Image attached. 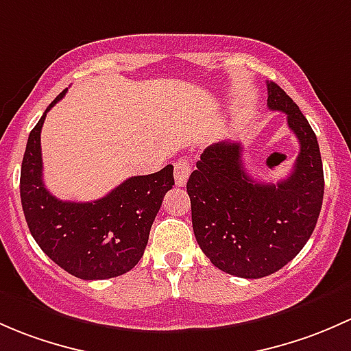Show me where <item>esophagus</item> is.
I'll return each mask as SVG.
<instances>
[{
    "label": "esophagus",
    "mask_w": 351,
    "mask_h": 351,
    "mask_svg": "<svg viewBox=\"0 0 351 351\" xmlns=\"http://www.w3.org/2000/svg\"><path fill=\"white\" fill-rule=\"evenodd\" d=\"M191 174V162L187 158H179L176 162V184L179 187L186 186L187 177Z\"/></svg>",
    "instance_id": "1"
}]
</instances>
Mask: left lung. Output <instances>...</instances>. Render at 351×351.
<instances>
[{
	"label": "left lung",
	"mask_w": 351,
	"mask_h": 351,
	"mask_svg": "<svg viewBox=\"0 0 351 351\" xmlns=\"http://www.w3.org/2000/svg\"><path fill=\"white\" fill-rule=\"evenodd\" d=\"M269 110L287 114L299 150L291 174L263 184L245 172L241 143L219 142L201 154L187 180L193 230L215 267L260 279L291 262L313 234L324 194L323 162L309 121L276 82H267Z\"/></svg>",
	"instance_id": "8db88e82"
}]
</instances>
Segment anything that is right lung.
<instances>
[{"label":"right lung","instance_id":"right-lung-1","mask_svg":"<svg viewBox=\"0 0 351 351\" xmlns=\"http://www.w3.org/2000/svg\"><path fill=\"white\" fill-rule=\"evenodd\" d=\"M66 93L49 104L28 136L20 176L21 208L32 237L57 265L79 279H111L132 270L143 256L152 223L174 186V167L130 177L97 201L57 199L43 186L40 132L50 108Z\"/></svg>","mask_w":351,"mask_h":351}]
</instances>
